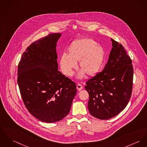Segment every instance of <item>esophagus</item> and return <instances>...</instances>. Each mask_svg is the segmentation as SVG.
Segmentation results:
<instances>
[{
    "instance_id": "esophagus-1",
    "label": "esophagus",
    "mask_w": 147,
    "mask_h": 147,
    "mask_svg": "<svg viewBox=\"0 0 147 147\" xmlns=\"http://www.w3.org/2000/svg\"><path fill=\"white\" fill-rule=\"evenodd\" d=\"M76 87H77V89L78 90V91L81 90L83 88V86L81 84H79L76 85Z\"/></svg>"
}]
</instances>
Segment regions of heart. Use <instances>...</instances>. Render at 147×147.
<instances>
[{"mask_svg":"<svg viewBox=\"0 0 147 147\" xmlns=\"http://www.w3.org/2000/svg\"><path fill=\"white\" fill-rule=\"evenodd\" d=\"M105 52L97 42L90 38H81L74 40L67 49V55H62L59 59V66L62 73L67 76H72L76 69V62L81 70L78 78L96 75L104 62Z\"/></svg>","mask_w":147,"mask_h":147,"instance_id":"obj_1","label":"heart"}]
</instances>
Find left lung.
<instances>
[{
    "label": "left lung",
    "mask_w": 147,
    "mask_h": 147,
    "mask_svg": "<svg viewBox=\"0 0 147 147\" xmlns=\"http://www.w3.org/2000/svg\"><path fill=\"white\" fill-rule=\"evenodd\" d=\"M113 48L103 70L89 79L85 86L89 94L88 111L99 119L117 115L130 98L133 80L131 59L122 45L111 39Z\"/></svg>",
    "instance_id": "1"
}]
</instances>
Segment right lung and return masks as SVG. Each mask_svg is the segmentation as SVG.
I'll list each match as a JSON object with an SVG mask.
<instances>
[{
    "label": "right lung",
    "mask_w": 147,
    "mask_h": 147,
    "mask_svg": "<svg viewBox=\"0 0 147 147\" xmlns=\"http://www.w3.org/2000/svg\"><path fill=\"white\" fill-rule=\"evenodd\" d=\"M61 36L52 33L32 43L18 66L17 81L24 105L45 123L66 117L77 92L75 83L58 70L56 48Z\"/></svg>",
    "instance_id": "right-lung-1"
}]
</instances>
